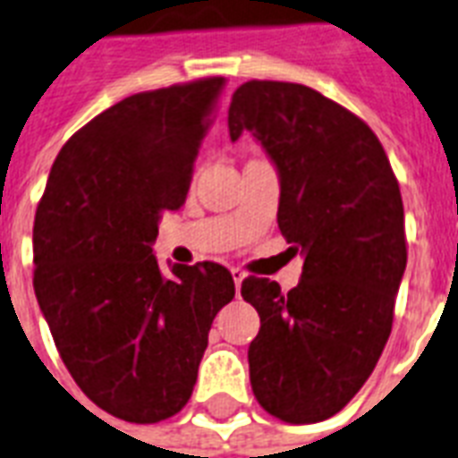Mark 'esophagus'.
<instances>
[{
    "label": "esophagus",
    "mask_w": 458,
    "mask_h": 458,
    "mask_svg": "<svg viewBox=\"0 0 458 458\" xmlns=\"http://www.w3.org/2000/svg\"><path fill=\"white\" fill-rule=\"evenodd\" d=\"M230 274H233L235 288H237V291H240V285H242V281H244V271H240V268H230Z\"/></svg>",
    "instance_id": "obj_1"
}]
</instances>
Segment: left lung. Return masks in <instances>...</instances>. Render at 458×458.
Segmentation results:
<instances>
[{
    "instance_id": "1",
    "label": "left lung",
    "mask_w": 458,
    "mask_h": 458,
    "mask_svg": "<svg viewBox=\"0 0 458 458\" xmlns=\"http://www.w3.org/2000/svg\"><path fill=\"white\" fill-rule=\"evenodd\" d=\"M267 151L281 184L278 228L302 257L288 293L242 281L261 329L247 358L264 411L285 423L327 420L360 392L392 334L406 271L403 201L372 129L314 89L247 81L228 110Z\"/></svg>"
}]
</instances>
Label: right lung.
Wrapping results in <instances>:
<instances>
[{"label":"right lung","mask_w":458,"mask_h":458,"mask_svg":"<svg viewBox=\"0 0 458 458\" xmlns=\"http://www.w3.org/2000/svg\"><path fill=\"white\" fill-rule=\"evenodd\" d=\"M225 79L124 98L79 129L35 211L33 288L74 382L105 413L158 423L190 401L208 329L235 298L225 267L160 271L165 211L184 204Z\"/></svg>","instance_id":"obj_1"}]
</instances>
